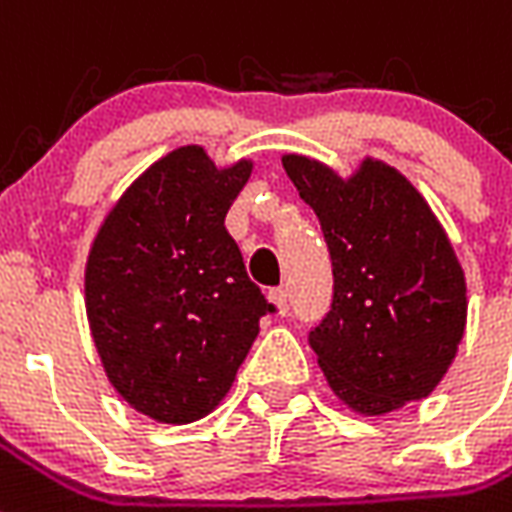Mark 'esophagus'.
Listing matches in <instances>:
<instances>
[{
  "mask_svg": "<svg viewBox=\"0 0 512 512\" xmlns=\"http://www.w3.org/2000/svg\"><path fill=\"white\" fill-rule=\"evenodd\" d=\"M269 301L275 304L280 315L288 312V291H285V288H272V291H269Z\"/></svg>",
  "mask_w": 512,
  "mask_h": 512,
  "instance_id": "34e87169",
  "label": "esophagus"
}]
</instances>
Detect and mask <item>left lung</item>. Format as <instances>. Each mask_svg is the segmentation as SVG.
I'll list each match as a JSON object with an SVG mask.
<instances>
[{"mask_svg":"<svg viewBox=\"0 0 512 512\" xmlns=\"http://www.w3.org/2000/svg\"><path fill=\"white\" fill-rule=\"evenodd\" d=\"M283 168L331 256V310L310 328L331 390L366 417L427 398L467 318L465 275L430 205L384 162L363 160L347 181L299 154Z\"/></svg>","mask_w":512,"mask_h":512,"instance_id":"8db88e82","label":"left lung"}]
</instances>
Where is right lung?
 Masks as SVG:
<instances>
[{"mask_svg":"<svg viewBox=\"0 0 512 512\" xmlns=\"http://www.w3.org/2000/svg\"><path fill=\"white\" fill-rule=\"evenodd\" d=\"M253 162L219 170L202 146L165 154L98 229L85 269L93 342L130 406L186 425L219 406L275 304L224 227Z\"/></svg>","mask_w":512,"mask_h":512,"instance_id":"1","label":"right lung"}]
</instances>
